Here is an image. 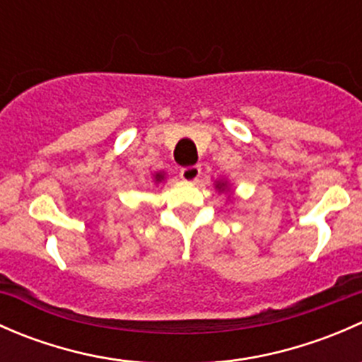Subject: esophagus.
Wrapping results in <instances>:
<instances>
[{
    "label": "esophagus",
    "instance_id": "esophagus-1",
    "mask_svg": "<svg viewBox=\"0 0 362 362\" xmlns=\"http://www.w3.org/2000/svg\"><path fill=\"white\" fill-rule=\"evenodd\" d=\"M180 177L185 182H198V178L202 177V166L199 164H192V166H185L180 170Z\"/></svg>",
    "mask_w": 362,
    "mask_h": 362
}]
</instances>
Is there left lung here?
<instances>
[{
	"mask_svg": "<svg viewBox=\"0 0 362 362\" xmlns=\"http://www.w3.org/2000/svg\"><path fill=\"white\" fill-rule=\"evenodd\" d=\"M215 187L218 189V191H226L228 189V182H217V185Z\"/></svg>",
	"mask_w": 362,
	"mask_h": 362,
	"instance_id": "obj_1",
	"label": "left lung"
}]
</instances>
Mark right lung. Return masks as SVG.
Segmentation results:
<instances>
[{
    "mask_svg": "<svg viewBox=\"0 0 362 362\" xmlns=\"http://www.w3.org/2000/svg\"><path fill=\"white\" fill-rule=\"evenodd\" d=\"M164 180V173L163 171H158V173L154 175V182L156 184H159V182H163Z\"/></svg>",
    "mask_w": 362,
    "mask_h": 362,
    "instance_id": "right-lung-1",
    "label": "right lung"
}]
</instances>
